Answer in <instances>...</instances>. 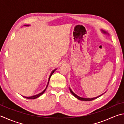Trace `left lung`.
<instances>
[{
    "mask_svg": "<svg viewBox=\"0 0 124 124\" xmlns=\"http://www.w3.org/2000/svg\"><path fill=\"white\" fill-rule=\"evenodd\" d=\"M101 31H102V33H104V34H108V33H107V32H106V31H104V30H102V29ZM70 91L71 93H72V95H73V96H74L75 97H76V98H77V99H78V100H81V101H92V100H95V99H96V98L99 97H100V96H101L102 95H103V94H102V95H100V96H97V97H94V98H83V97H79V96L77 95L76 94H75V93H74V92H73V91H72V90H71V89H70ZM104 93H105V92H104Z\"/></svg>",
    "mask_w": 124,
    "mask_h": 124,
    "instance_id": "1",
    "label": "left lung"
}]
</instances>
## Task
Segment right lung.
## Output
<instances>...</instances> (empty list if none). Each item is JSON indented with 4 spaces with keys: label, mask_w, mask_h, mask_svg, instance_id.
Listing matches in <instances>:
<instances>
[{
    "label": "right lung",
    "mask_w": 124,
    "mask_h": 124,
    "mask_svg": "<svg viewBox=\"0 0 124 124\" xmlns=\"http://www.w3.org/2000/svg\"><path fill=\"white\" fill-rule=\"evenodd\" d=\"M25 26H29V25H24ZM56 70V69H54V70H53L52 71V72L51 73V74H50V77H49V80H48V83H47V86H46V88L45 89H44V91H42L41 92H40V93H39V94H38V95H34V96H31V97H25V96H23V97H25V98H28V99H35V98H38V97H40V96H41L42 95H43V94L44 93V92L45 91V90H46V89H47V86H48V85H49V81H50V78H51V75H52V74H53V73L55 72V70Z\"/></svg>",
    "instance_id": "add662e5"
}]
</instances>
